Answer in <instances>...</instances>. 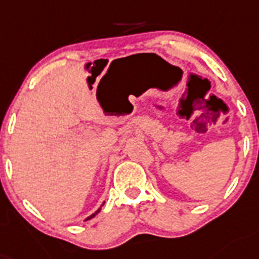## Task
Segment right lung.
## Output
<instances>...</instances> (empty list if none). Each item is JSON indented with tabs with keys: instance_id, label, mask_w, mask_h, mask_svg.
<instances>
[{
	"instance_id": "1",
	"label": "right lung",
	"mask_w": 259,
	"mask_h": 259,
	"mask_svg": "<svg viewBox=\"0 0 259 259\" xmlns=\"http://www.w3.org/2000/svg\"><path fill=\"white\" fill-rule=\"evenodd\" d=\"M104 204H105V203H103V204H101V207H100V208H99V209H97V210H96V212H95V213H92V214H91V216H88V217H87V219H85V220H84V221H88V220H91V219H93V217L96 216V214H97V213H99L100 210H101V208H103V205H104Z\"/></svg>"
}]
</instances>
